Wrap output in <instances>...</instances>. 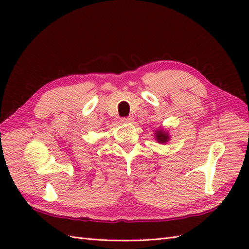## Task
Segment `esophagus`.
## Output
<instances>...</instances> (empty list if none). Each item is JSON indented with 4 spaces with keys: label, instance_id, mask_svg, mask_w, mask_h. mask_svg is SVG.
I'll return each instance as SVG.
<instances>
[{
    "label": "esophagus",
    "instance_id": "esophagus-1",
    "mask_svg": "<svg viewBox=\"0 0 249 249\" xmlns=\"http://www.w3.org/2000/svg\"><path fill=\"white\" fill-rule=\"evenodd\" d=\"M121 122H122V123H124V124H130L131 122H133V119H131V118H123L121 120Z\"/></svg>",
    "mask_w": 249,
    "mask_h": 249
}]
</instances>
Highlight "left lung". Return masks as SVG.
<instances>
[{
	"label": "left lung",
	"mask_w": 249,
	"mask_h": 249,
	"mask_svg": "<svg viewBox=\"0 0 249 249\" xmlns=\"http://www.w3.org/2000/svg\"><path fill=\"white\" fill-rule=\"evenodd\" d=\"M154 137H155V140L158 142V143L163 144V143H167L170 140V135L167 130L163 129L162 127L160 129H156L154 130Z\"/></svg>",
	"instance_id": "1"
}]
</instances>
